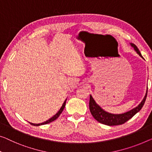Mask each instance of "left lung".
<instances>
[{"instance_id": "obj_1", "label": "left lung", "mask_w": 152, "mask_h": 152, "mask_svg": "<svg viewBox=\"0 0 152 152\" xmlns=\"http://www.w3.org/2000/svg\"><path fill=\"white\" fill-rule=\"evenodd\" d=\"M130 45L131 46L134 48V50L137 52V54H139L140 56H141L142 58L141 54L140 53L139 50L138 49L137 46L134 44H132V43H131ZM147 95H148V89H147L145 96L143 99L139 104V106L134 108H133L132 110H129L128 112L122 113V114H112V113H109L105 111L98 104H97V103L95 102L94 99L92 98L91 96H90L89 109L93 117H94L95 119H96L97 121L99 122V123L110 126L121 125V124L126 123L127 121H128L129 119L132 118L135 114H137L141 109L144 105L145 102L146 100Z\"/></svg>"}]
</instances>
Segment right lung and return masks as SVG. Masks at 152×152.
Masks as SVG:
<instances>
[{
	"instance_id": "add662e5",
	"label": "right lung",
	"mask_w": 152,
	"mask_h": 152,
	"mask_svg": "<svg viewBox=\"0 0 152 152\" xmlns=\"http://www.w3.org/2000/svg\"><path fill=\"white\" fill-rule=\"evenodd\" d=\"M65 103H66V99H65V101L64 102H63V105H62V106H61V108H60V110H58V113H56V114L54 115L53 117H51L50 119H49L48 120H47V121H44V123H41V124H33V123H30V122H29V123H30V124H31V125H33V126H41V125H44V124H49V123H50V122H52V121H54V120H56V119H57L58 117H59V115H60L61 114V113H62V111H63V109H64V108H65Z\"/></svg>"
}]
</instances>
